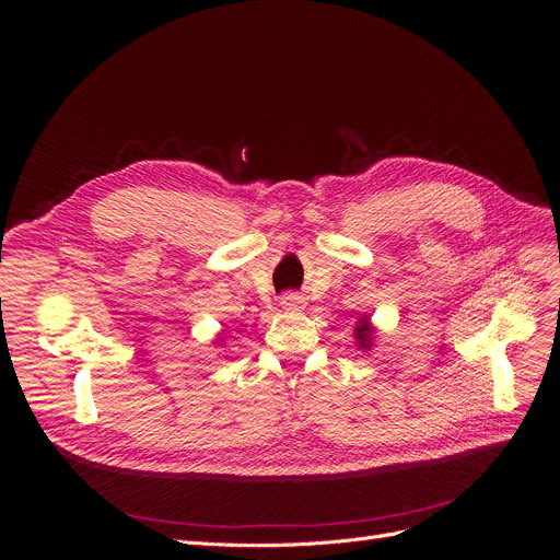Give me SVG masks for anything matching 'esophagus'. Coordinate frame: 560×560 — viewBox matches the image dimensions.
Returning a JSON list of instances; mask_svg holds the SVG:
<instances>
[{"label":"esophagus","mask_w":560,"mask_h":560,"mask_svg":"<svg viewBox=\"0 0 560 560\" xmlns=\"http://www.w3.org/2000/svg\"><path fill=\"white\" fill-rule=\"evenodd\" d=\"M302 304H304V302H302V298H298V295H285V298L281 300V306H283L285 311H300V308H304Z\"/></svg>","instance_id":"34e87169"}]
</instances>
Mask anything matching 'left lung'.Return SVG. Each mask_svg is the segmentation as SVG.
Here are the masks:
<instances>
[{
	"mask_svg": "<svg viewBox=\"0 0 560 560\" xmlns=\"http://www.w3.org/2000/svg\"><path fill=\"white\" fill-rule=\"evenodd\" d=\"M357 338H359V345L365 349L370 347V329H368V322L361 319L359 327H357Z\"/></svg>",
	"mask_w": 560,
	"mask_h": 560,
	"instance_id": "1",
	"label": "left lung"
}]
</instances>
